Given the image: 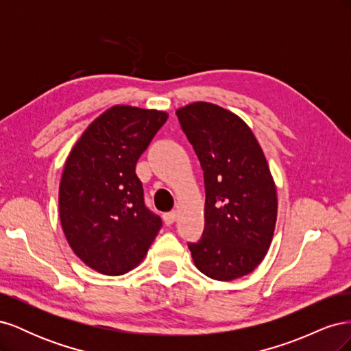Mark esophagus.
I'll list each match as a JSON object with an SVG mask.
<instances>
[{"label":"esophagus","instance_id":"esophagus-1","mask_svg":"<svg viewBox=\"0 0 351 351\" xmlns=\"http://www.w3.org/2000/svg\"><path fill=\"white\" fill-rule=\"evenodd\" d=\"M176 218H177V212H176V210L167 212V214H164V222H165L167 226H171V224H174Z\"/></svg>","mask_w":351,"mask_h":351}]
</instances>
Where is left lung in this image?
<instances>
[{
    "label": "left lung",
    "mask_w": 351,
    "mask_h": 351,
    "mask_svg": "<svg viewBox=\"0 0 351 351\" xmlns=\"http://www.w3.org/2000/svg\"><path fill=\"white\" fill-rule=\"evenodd\" d=\"M205 178V230L189 243L196 268L231 281L254 271L267 254L277 222V187L250 127L210 102L176 111Z\"/></svg>",
    "instance_id": "obj_1"
}]
</instances>
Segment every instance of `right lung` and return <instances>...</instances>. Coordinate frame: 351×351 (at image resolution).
Segmentation results:
<instances>
[{
    "mask_svg": "<svg viewBox=\"0 0 351 351\" xmlns=\"http://www.w3.org/2000/svg\"><path fill=\"white\" fill-rule=\"evenodd\" d=\"M168 114L114 105L82 133L61 176V227L89 268L123 275L146 256L162 221L145 206L136 162Z\"/></svg>",
    "mask_w": 351,
    "mask_h": 351,
    "instance_id": "add662e5",
    "label": "right lung"
}]
</instances>
